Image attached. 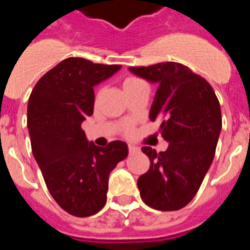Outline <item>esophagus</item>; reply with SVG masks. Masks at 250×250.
<instances>
[{
	"label": "esophagus",
	"instance_id": "34e87169",
	"mask_svg": "<svg viewBox=\"0 0 250 250\" xmlns=\"http://www.w3.org/2000/svg\"><path fill=\"white\" fill-rule=\"evenodd\" d=\"M139 147L135 146V145H129V152L130 154H134V152H138L139 151Z\"/></svg>",
	"mask_w": 250,
	"mask_h": 250
}]
</instances>
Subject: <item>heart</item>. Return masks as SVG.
<instances>
[{
    "label": "heart",
    "instance_id": "b5f03b06",
    "mask_svg": "<svg viewBox=\"0 0 250 250\" xmlns=\"http://www.w3.org/2000/svg\"><path fill=\"white\" fill-rule=\"evenodd\" d=\"M136 81H139V79H136V77H127L126 80L124 81V87H126V86L131 85V83H136Z\"/></svg>",
    "mask_w": 250,
    "mask_h": 250
}]
</instances>
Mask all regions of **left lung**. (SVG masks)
Here are the masks:
<instances>
[{
	"label": "left lung",
	"instance_id": "left-lung-1",
	"mask_svg": "<svg viewBox=\"0 0 250 250\" xmlns=\"http://www.w3.org/2000/svg\"><path fill=\"white\" fill-rule=\"evenodd\" d=\"M132 74L158 83L150 120H160L165 151L141 147L150 160L138 179L143 202L156 210H179L191 202L213 163L222 130V111L210 83L188 66L160 62L129 67Z\"/></svg>",
	"mask_w": 250,
	"mask_h": 250
}]
</instances>
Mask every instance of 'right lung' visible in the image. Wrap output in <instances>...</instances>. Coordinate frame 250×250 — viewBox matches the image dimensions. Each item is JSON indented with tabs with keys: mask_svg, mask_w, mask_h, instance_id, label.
<instances>
[{
	"mask_svg": "<svg viewBox=\"0 0 250 250\" xmlns=\"http://www.w3.org/2000/svg\"><path fill=\"white\" fill-rule=\"evenodd\" d=\"M120 68L68 57L37 81L28 99L32 154L52 198L71 215L85 218L103 209L110 173L129 152L119 140L96 146L81 129L94 112V86Z\"/></svg>",
	"mask_w": 250,
	"mask_h": 250,
	"instance_id": "1",
	"label": "right lung"
}]
</instances>
